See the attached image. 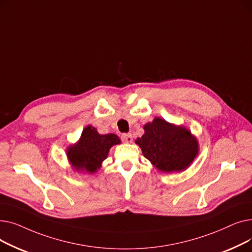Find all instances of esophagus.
I'll return each instance as SVG.
<instances>
[{
    "label": "esophagus",
    "instance_id": "obj_1",
    "mask_svg": "<svg viewBox=\"0 0 252 252\" xmlns=\"http://www.w3.org/2000/svg\"><path fill=\"white\" fill-rule=\"evenodd\" d=\"M122 140L125 143H131V141H133V137H131L130 134H123L122 135Z\"/></svg>",
    "mask_w": 252,
    "mask_h": 252
}]
</instances>
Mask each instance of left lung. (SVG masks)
Masks as SVG:
<instances>
[{"label":"left lung","instance_id":"1","mask_svg":"<svg viewBox=\"0 0 252 252\" xmlns=\"http://www.w3.org/2000/svg\"><path fill=\"white\" fill-rule=\"evenodd\" d=\"M144 130L136 144L154 167L163 173L186 169L199 152L197 139L183 126L155 117L152 123L144 126Z\"/></svg>","mask_w":252,"mask_h":252}]
</instances>
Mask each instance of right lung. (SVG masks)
<instances>
[{
    "mask_svg": "<svg viewBox=\"0 0 252 252\" xmlns=\"http://www.w3.org/2000/svg\"><path fill=\"white\" fill-rule=\"evenodd\" d=\"M117 144H121V139L116 135H100L94 126H88L84 128L81 139L68 147L66 154L76 170L94 174L101 167L110 148Z\"/></svg>",
    "mask_w": 252,
    "mask_h": 252,
    "instance_id": "1",
    "label": "right lung"
}]
</instances>
